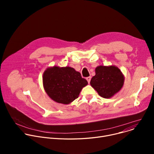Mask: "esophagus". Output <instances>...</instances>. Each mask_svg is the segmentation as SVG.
Masks as SVG:
<instances>
[{"mask_svg": "<svg viewBox=\"0 0 154 154\" xmlns=\"http://www.w3.org/2000/svg\"><path fill=\"white\" fill-rule=\"evenodd\" d=\"M91 77H88L86 78V80H87L88 82V83H90V81H91Z\"/></svg>", "mask_w": 154, "mask_h": 154, "instance_id": "esophagus-1", "label": "esophagus"}]
</instances>
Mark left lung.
Masks as SVG:
<instances>
[{"mask_svg": "<svg viewBox=\"0 0 154 154\" xmlns=\"http://www.w3.org/2000/svg\"><path fill=\"white\" fill-rule=\"evenodd\" d=\"M95 72L96 75L92 77L90 84L100 96L110 98L123 86L124 75L115 66H99Z\"/></svg>", "mask_w": 154, "mask_h": 154, "instance_id": "left-lung-1", "label": "left lung"}]
</instances>
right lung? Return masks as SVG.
Segmentation results:
<instances>
[{"label": "right lung", "instance_id": "1", "mask_svg": "<svg viewBox=\"0 0 154 154\" xmlns=\"http://www.w3.org/2000/svg\"><path fill=\"white\" fill-rule=\"evenodd\" d=\"M43 86L48 95L54 101L69 104L78 98L88 82L74 68L54 66L43 73Z\"/></svg>", "mask_w": 154, "mask_h": 154}]
</instances>
